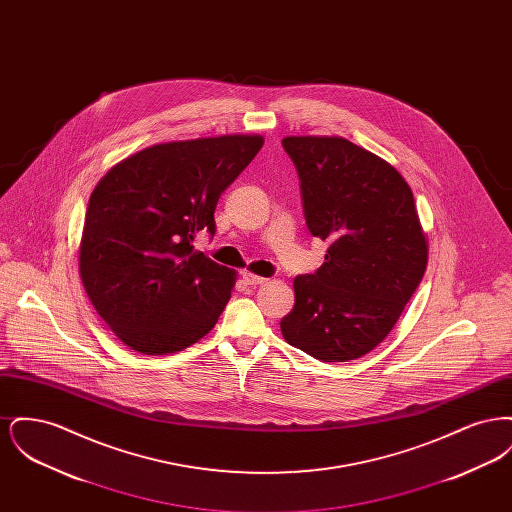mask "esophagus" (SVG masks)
Here are the masks:
<instances>
[{
    "instance_id": "34e87169",
    "label": "esophagus",
    "mask_w": 512,
    "mask_h": 512,
    "mask_svg": "<svg viewBox=\"0 0 512 512\" xmlns=\"http://www.w3.org/2000/svg\"><path fill=\"white\" fill-rule=\"evenodd\" d=\"M242 278H244V282L247 286H261V284L267 282V278H261V276L251 274V272H242Z\"/></svg>"
}]
</instances>
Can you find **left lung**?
Masks as SVG:
<instances>
[{
	"instance_id": "1",
	"label": "left lung",
	"mask_w": 512,
	"mask_h": 512,
	"mask_svg": "<svg viewBox=\"0 0 512 512\" xmlns=\"http://www.w3.org/2000/svg\"><path fill=\"white\" fill-rule=\"evenodd\" d=\"M282 146L307 228L330 242L324 265L293 280L282 336L322 363L359 359L390 334L426 270L413 192L384 159L343 138L292 136Z\"/></svg>"
}]
</instances>
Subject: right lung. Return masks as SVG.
<instances>
[{"mask_svg": "<svg viewBox=\"0 0 512 512\" xmlns=\"http://www.w3.org/2000/svg\"><path fill=\"white\" fill-rule=\"evenodd\" d=\"M263 147L261 136H220L147 147L90 195L80 278L99 317L134 351L190 347L217 324L236 282L195 251L215 236L219 197Z\"/></svg>", "mask_w": 512, "mask_h": 512, "instance_id": "obj_1", "label": "right lung"}]
</instances>
